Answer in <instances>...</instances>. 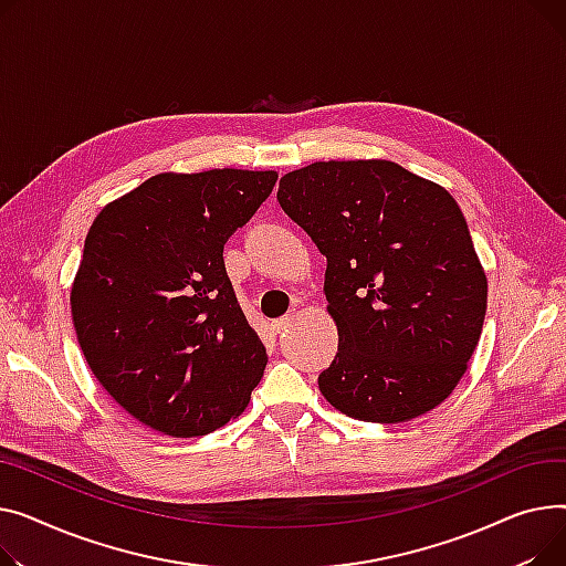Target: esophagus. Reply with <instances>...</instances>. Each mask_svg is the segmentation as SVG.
I'll list each match as a JSON object with an SVG mask.
<instances>
[{"label": "esophagus", "instance_id": "obj_1", "mask_svg": "<svg viewBox=\"0 0 566 566\" xmlns=\"http://www.w3.org/2000/svg\"><path fill=\"white\" fill-rule=\"evenodd\" d=\"M290 324H292V315H285V317L272 322V331H274V334H283V331H287Z\"/></svg>", "mask_w": 566, "mask_h": 566}]
</instances>
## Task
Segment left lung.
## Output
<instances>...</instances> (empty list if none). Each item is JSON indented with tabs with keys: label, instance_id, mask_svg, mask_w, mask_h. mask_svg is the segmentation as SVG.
<instances>
[{
	"label": "left lung",
	"instance_id": "1",
	"mask_svg": "<svg viewBox=\"0 0 566 566\" xmlns=\"http://www.w3.org/2000/svg\"><path fill=\"white\" fill-rule=\"evenodd\" d=\"M283 212L326 258L338 354L326 400L365 422L439 407L473 356L486 276L454 198L386 159L315 161L279 182Z\"/></svg>",
	"mask_w": 566,
	"mask_h": 566
}]
</instances>
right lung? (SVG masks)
I'll use <instances>...</instances> for the list:
<instances>
[{
    "mask_svg": "<svg viewBox=\"0 0 566 566\" xmlns=\"http://www.w3.org/2000/svg\"><path fill=\"white\" fill-rule=\"evenodd\" d=\"M274 171L159 174L103 208L71 292L88 368L161 434L203 437L240 416L268 349L226 274L223 244L262 206Z\"/></svg>",
    "mask_w": 566,
    "mask_h": 566,
    "instance_id": "right-lung-1",
    "label": "right lung"
}]
</instances>
